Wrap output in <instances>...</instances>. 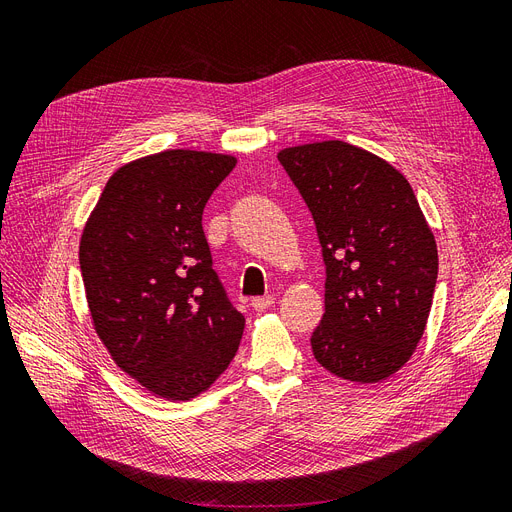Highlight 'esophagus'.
<instances>
[{
	"mask_svg": "<svg viewBox=\"0 0 512 512\" xmlns=\"http://www.w3.org/2000/svg\"><path fill=\"white\" fill-rule=\"evenodd\" d=\"M273 303H275L273 294H262V297H254L252 299V307L258 309V312H262V309H269Z\"/></svg>",
	"mask_w": 512,
	"mask_h": 512,
	"instance_id": "esophagus-1",
	"label": "esophagus"
}]
</instances>
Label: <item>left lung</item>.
<instances>
[{
	"mask_svg": "<svg viewBox=\"0 0 512 512\" xmlns=\"http://www.w3.org/2000/svg\"><path fill=\"white\" fill-rule=\"evenodd\" d=\"M312 213L322 247L324 316L316 361L352 382H380L404 365L429 318L438 250L406 177L342 141L277 156Z\"/></svg>",
	"mask_w": 512,
	"mask_h": 512,
	"instance_id": "8db88e82",
	"label": "left lung"
}]
</instances>
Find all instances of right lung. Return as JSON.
<instances>
[{"mask_svg":"<svg viewBox=\"0 0 512 512\" xmlns=\"http://www.w3.org/2000/svg\"><path fill=\"white\" fill-rule=\"evenodd\" d=\"M237 160L170 149L108 179L81 239L96 331L147 391L188 401L237 354L245 318L213 269L203 209Z\"/></svg>","mask_w":512,"mask_h":512,"instance_id":"1","label":"right lung"}]
</instances>
